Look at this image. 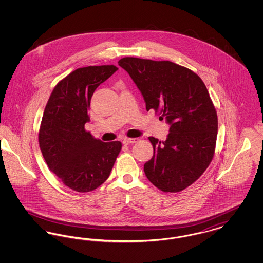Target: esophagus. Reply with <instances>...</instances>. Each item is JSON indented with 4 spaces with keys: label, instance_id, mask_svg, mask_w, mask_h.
<instances>
[{
    "label": "esophagus",
    "instance_id": "34e87169",
    "mask_svg": "<svg viewBox=\"0 0 263 263\" xmlns=\"http://www.w3.org/2000/svg\"><path fill=\"white\" fill-rule=\"evenodd\" d=\"M140 140L138 138H125L123 140V144L124 145H130V144H134V143H137Z\"/></svg>",
    "mask_w": 263,
    "mask_h": 263
}]
</instances>
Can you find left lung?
Listing matches in <instances>:
<instances>
[{
    "instance_id": "left-lung-1",
    "label": "left lung",
    "mask_w": 263,
    "mask_h": 263,
    "mask_svg": "<svg viewBox=\"0 0 263 263\" xmlns=\"http://www.w3.org/2000/svg\"><path fill=\"white\" fill-rule=\"evenodd\" d=\"M146 102L171 125L165 141L149 137L154 155L144 164L151 182L163 192L194 183L212 162L218 116L200 77L171 61L124 57L118 61Z\"/></svg>"
}]
</instances>
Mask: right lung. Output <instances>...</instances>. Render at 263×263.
I'll list each match as a JSON object with an SVG mask.
<instances>
[{
  "mask_svg": "<svg viewBox=\"0 0 263 263\" xmlns=\"http://www.w3.org/2000/svg\"><path fill=\"white\" fill-rule=\"evenodd\" d=\"M114 65L79 68L53 88L38 132L39 148L49 170L67 187L89 192L110 175L122 144L101 142L85 129L90 99L117 71Z\"/></svg>",
  "mask_w": 263,
  "mask_h": 263,
  "instance_id": "add662e5",
  "label": "right lung"
}]
</instances>
